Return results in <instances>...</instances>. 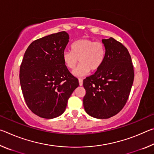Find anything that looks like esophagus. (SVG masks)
Returning <instances> with one entry per match:
<instances>
[{
    "mask_svg": "<svg viewBox=\"0 0 154 154\" xmlns=\"http://www.w3.org/2000/svg\"><path fill=\"white\" fill-rule=\"evenodd\" d=\"M79 85L80 86H82V85H83V79H79Z\"/></svg>",
    "mask_w": 154,
    "mask_h": 154,
    "instance_id": "34e87169",
    "label": "esophagus"
}]
</instances>
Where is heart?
<instances>
[{"label":"heart","mask_w":154,"mask_h":154,"mask_svg":"<svg viewBox=\"0 0 154 154\" xmlns=\"http://www.w3.org/2000/svg\"><path fill=\"white\" fill-rule=\"evenodd\" d=\"M71 51L62 53V60L68 69L73 70L77 66L78 60L79 66L73 71L75 76L86 75L100 69L106 55L105 46L103 43L90 38H81L71 44Z\"/></svg>","instance_id":"obj_1"}]
</instances>
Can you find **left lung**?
<instances>
[{
	"label": "left lung",
	"instance_id": "left-lung-1",
	"mask_svg": "<svg viewBox=\"0 0 154 154\" xmlns=\"http://www.w3.org/2000/svg\"><path fill=\"white\" fill-rule=\"evenodd\" d=\"M105 60L100 69L83 80V106L93 118L107 119L120 111L128 100L134 81L131 57L126 47L110 37L103 39Z\"/></svg>",
	"mask_w": 154,
	"mask_h": 154
}]
</instances>
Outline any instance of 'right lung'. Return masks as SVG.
I'll return each mask as SVG.
<instances>
[{"instance_id": "obj_1", "label": "right lung", "mask_w": 154, "mask_h": 154, "mask_svg": "<svg viewBox=\"0 0 154 154\" xmlns=\"http://www.w3.org/2000/svg\"><path fill=\"white\" fill-rule=\"evenodd\" d=\"M69 36L65 31L34 41L26 51L20 81L26 103L41 118L52 119L64 113L79 82L62 60Z\"/></svg>"}]
</instances>
